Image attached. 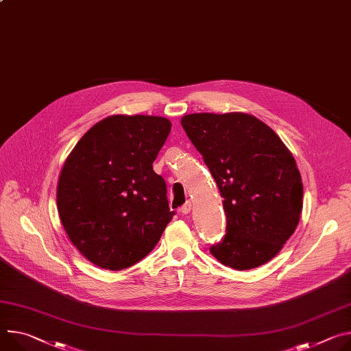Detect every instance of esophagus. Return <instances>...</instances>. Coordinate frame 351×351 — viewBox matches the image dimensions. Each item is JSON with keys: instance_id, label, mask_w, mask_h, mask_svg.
<instances>
[{"instance_id": "esophagus-1", "label": "esophagus", "mask_w": 351, "mask_h": 351, "mask_svg": "<svg viewBox=\"0 0 351 351\" xmlns=\"http://www.w3.org/2000/svg\"><path fill=\"white\" fill-rule=\"evenodd\" d=\"M190 210H192V202L187 200V202L180 207V213H182V214H189Z\"/></svg>"}]
</instances>
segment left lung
Returning a JSON list of instances; mask_svg holds the SVG:
<instances>
[{"mask_svg": "<svg viewBox=\"0 0 351 351\" xmlns=\"http://www.w3.org/2000/svg\"><path fill=\"white\" fill-rule=\"evenodd\" d=\"M180 123L224 199L227 234L211 254L235 270L267 263L294 234L302 211V180L291 151L247 113H192Z\"/></svg>", "mask_w": 351, "mask_h": 351, "instance_id": "1", "label": "left lung"}]
</instances>
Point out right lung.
<instances>
[{"label":"right lung","instance_id":"add662e5","mask_svg":"<svg viewBox=\"0 0 351 351\" xmlns=\"http://www.w3.org/2000/svg\"><path fill=\"white\" fill-rule=\"evenodd\" d=\"M161 116L113 114L81 137L57 183L70 241L90 263L123 270L155 247L173 217L152 162L171 132Z\"/></svg>","mask_w":351,"mask_h":351}]
</instances>
